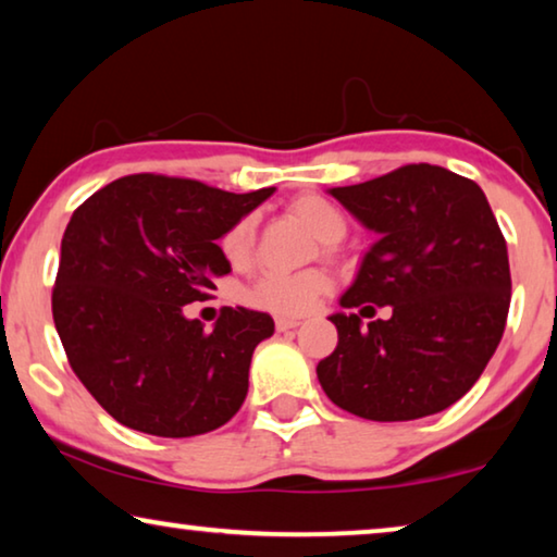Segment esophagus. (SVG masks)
<instances>
[{"label":"esophagus","instance_id":"obj_1","mask_svg":"<svg viewBox=\"0 0 557 557\" xmlns=\"http://www.w3.org/2000/svg\"><path fill=\"white\" fill-rule=\"evenodd\" d=\"M275 325H277V330H280V332H285V330H295V327H300V320H297V318H277V320H275Z\"/></svg>","mask_w":557,"mask_h":557}]
</instances>
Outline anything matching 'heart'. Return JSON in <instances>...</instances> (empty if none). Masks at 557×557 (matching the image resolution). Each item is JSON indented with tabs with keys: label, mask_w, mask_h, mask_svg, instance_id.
<instances>
[{
	"label": "heart",
	"mask_w": 557,
	"mask_h": 557,
	"mask_svg": "<svg viewBox=\"0 0 557 557\" xmlns=\"http://www.w3.org/2000/svg\"><path fill=\"white\" fill-rule=\"evenodd\" d=\"M289 212L300 218L314 237L325 245H335L343 239L347 222L339 207L320 195H302L293 199ZM220 250L232 268H245L255 252V220L243 218L232 225L220 239ZM330 277L322 270L280 272L270 270L257 277L247 289V302L277 314H302L325 295Z\"/></svg>",
	"instance_id": "heart-1"
}]
</instances>
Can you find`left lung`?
<instances>
[{"label": "left lung", "mask_w": 557, "mask_h": 557, "mask_svg": "<svg viewBox=\"0 0 557 557\" xmlns=\"http://www.w3.org/2000/svg\"><path fill=\"white\" fill-rule=\"evenodd\" d=\"M330 195L377 232L339 305L367 317L389 304L394 314L368 329L355 312L332 314L337 347L318 364L322 389L377 422L450 408L483 375L510 310L508 245L485 193L420 162Z\"/></svg>", "instance_id": "1"}]
</instances>
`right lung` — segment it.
I'll return each instance as SVG.
<instances>
[{
	"label": "right lung",
	"mask_w": 557,
	"mask_h": 557,
	"mask_svg": "<svg viewBox=\"0 0 557 557\" xmlns=\"http://www.w3.org/2000/svg\"><path fill=\"white\" fill-rule=\"evenodd\" d=\"M272 193L145 172L74 210L52 289L54 327L74 375L122 425L193 437L243 408L252 352L275 322L225 307L205 332L182 310L218 289L230 272L218 239Z\"/></svg>",
	"instance_id": "right-lung-1"
}]
</instances>
